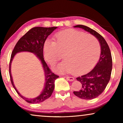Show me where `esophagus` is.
<instances>
[{
	"label": "esophagus",
	"mask_w": 123,
	"mask_h": 123,
	"mask_svg": "<svg viewBox=\"0 0 123 123\" xmlns=\"http://www.w3.org/2000/svg\"><path fill=\"white\" fill-rule=\"evenodd\" d=\"M66 78V79L68 80H69V81H73L74 80V78H73V77H65Z\"/></svg>",
	"instance_id": "34e87169"
}]
</instances>
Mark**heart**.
<instances>
[{
    "label": "heart",
    "instance_id": "1",
    "mask_svg": "<svg viewBox=\"0 0 123 123\" xmlns=\"http://www.w3.org/2000/svg\"><path fill=\"white\" fill-rule=\"evenodd\" d=\"M56 42L46 40L43 44L45 59L54 65L63 57L64 60L55 68L59 73H85L93 67L99 58L100 46L95 37L75 30L62 31L55 35Z\"/></svg>",
    "mask_w": 123,
    "mask_h": 123
}]
</instances>
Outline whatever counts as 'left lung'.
Here are the masks:
<instances>
[{"instance_id": "obj_1", "label": "left lung", "mask_w": 123, "mask_h": 123, "mask_svg": "<svg viewBox=\"0 0 123 123\" xmlns=\"http://www.w3.org/2000/svg\"><path fill=\"white\" fill-rule=\"evenodd\" d=\"M74 27L82 28L90 33L98 40L101 46L100 56L97 64L88 73L76 78L81 83L82 88L79 91L73 92L76 96L80 98L91 100L103 92L110 80L112 65L111 54L106 41L95 30L80 25Z\"/></svg>"}]
</instances>
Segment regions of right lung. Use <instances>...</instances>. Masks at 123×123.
<instances>
[{
	"label": "right lung",
	"mask_w": 123,
	"mask_h": 123,
	"mask_svg": "<svg viewBox=\"0 0 123 123\" xmlns=\"http://www.w3.org/2000/svg\"><path fill=\"white\" fill-rule=\"evenodd\" d=\"M57 28H58L57 27H35L31 28L18 40L12 53L9 63V75L12 85L19 96L28 103H40L49 98L53 93L54 89L55 80L59 78L58 75L55 74L49 68L48 65L43 59V44L45 41H46L47 37ZM24 51L30 52L34 53L36 55L41 62L44 72V87L40 95L33 99L26 98L20 95L15 87L11 76V64L13 58L16 53Z\"/></svg>",
	"instance_id": "add662e5"
}]
</instances>
